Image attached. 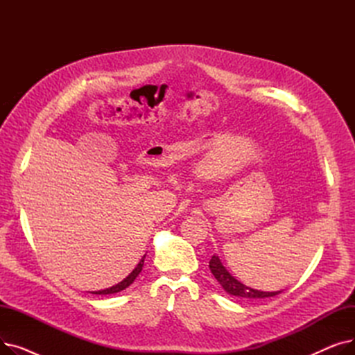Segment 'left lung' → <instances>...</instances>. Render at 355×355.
Returning <instances> with one entry per match:
<instances>
[{"label":"left lung","mask_w":355,"mask_h":355,"mask_svg":"<svg viewBox=\"0 0 355 355\" xmlns=\"http://www.w3.org/2000/svg\"><path fill=\"white\" fill-rule=\"evenodd\" d=\"M209 266H210L211 273L217 279V282L221 285V288L225 289L227 293L233 295V296L252 297V300H256V297H269V296H275L277 293H281V291H276V292L257 291V289L246 286L245 284H241L225 266H223L221 260L217 254L211 256Z\"/></svg>","instance_id":"left-lung-1"}]
</instances>
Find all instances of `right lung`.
Returning a JSON list of instances; mask_svg holds the SVG:
<instances>
[{
  "instance_id": "add662e5",
  "label": "right lung",
  "mask_w": 355,
  "mask_h": 355,
  "mask_svg": "<svg viewBox=\"0 0 355 355\" xmlns=\"http://www.w3.org/2000/svg\"><path fill=\"white\" fill-rule=\"evenodd\" d=\"M144 260H145V254L142 256V259L139 260V263L137 265V268L130 272L122 282H119L118 285H114V286H110V288H106V289H102V291H95V292H92V293H95V295H110V293H118V292H121V291H123V289H126L130 284H134V281L137 279V276L141 273V270H142V266H144Z\"/></svg>"
}]
</instances>
